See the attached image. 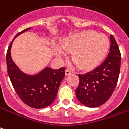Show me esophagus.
<instances>
[{
  "mask_svg": "<svg viewBox=\"0 0 129 129\" xmlns=\"http://www.w3.org/2000/svg\"><path fill=\"white\" fill-rule=\"evenodd\" d=\"M72 74V71L70 70L69 68H67L66 70V76H69V75H70Z\"/></svg>",
  "mask_w": 129,
  "mask_h": 129,
  "instance_id": "obj_1",
  "label": "esophagus"
}]
</instances>
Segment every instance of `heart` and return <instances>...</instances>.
Listing matches in <instances>:
<instances>
[{"mask_svg":"<svg viewBox=\"0 0 129 129\" xmlns=\"http://www.w3.org/2000/svg\"><path fill=\"white\" fill-rule=\"evenodd\" d=\"M110 48L107 36L95 31H86L70 36L61 45V49L72 53L74 63L81 70H90L97 67L106 57ZM57 53H62L57 50Z\"/></svg>","mask_w":129,"mask_h":129,"instance_id":"b5f03b06","label":"heart"}]
</instances>
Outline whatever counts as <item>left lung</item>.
<instances>
[{
    "label": "left lung",
    "mask_w": 129,
    "mask_h": 129,
    "mask_svg": "<svg viewBox=\"0 0 129 129\" xmlns=\"http://www.w3.org/2000/svg\"><path fill=\"white\" fill-rule=\"evenodd\" d=\"M110 41V53L104 62L93 71L78 74L80 82L76 89V96L81 104L89 108L99 107L106 103L116 86L121 54L112 35Z\"/></svg>",
    "instance_id": "left-lung-1"
}]
</instances>
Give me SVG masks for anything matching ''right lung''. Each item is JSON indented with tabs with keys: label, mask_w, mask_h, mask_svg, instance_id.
<instances>
[{
	"label": "right lung",
	"mask_w": 129,
	"mask_h": 129,
	"mask_svg": "<svg viewBox=\"0 0 129 129\" xmlns=\"http://www.w3.org/2000/svg\"><path fill=\"white\" fill-rule=\"evenodd\" d=\"M30 27L16 34L8 47L6 61L11 82L21 101L33 108H44L53 102L58 89L65 76L64 67L59 70L46 68L38 74L29 76L23 73L15 64L11 57V48L15 38Z\"/></svg>",
	"instance_id": "1"
}]
</instances>
